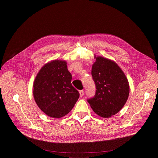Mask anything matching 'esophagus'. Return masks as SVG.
<instances>
[{
    "label": "esophagus",
    "instance_id": "1",
    "mask_svg": "<svg viewBox=\"0 0 158 158\" xmlns=\"http://www.w3.org/2000/svg\"><path fill=\"white\" fill-rule=\"evenodd\" d=\"M79 94H80V96L81 97H82L84 96V92L83 90H81V91H79Z\"/></svg>",
    "mask_w": 158,
    "mask_h": 158
}]
</instances>
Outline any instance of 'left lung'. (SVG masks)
<instances>
[{
    "label": "left lung",
    "instance_id": "left-lung-1",
    "mask_svg": "<svg viewBox=\"0 0 158 158\" xmlns=\"http://www.w3.org/2000/svg\"><path fill=\"white\" fill-rule=\"evenodd\" d=\"M91 74L96 90L94 96L87 99V102L95 113L102 118L116 114L124 106L129 93L124 73L114 62L97 57Z\"/></svg>",
    "mask_w": 158,
    "mask_h": 158
}]
</instances>
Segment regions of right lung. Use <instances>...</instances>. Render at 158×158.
Here are the masks:
<instances>
[{
	"mask_svg": "<svg viewBox=\"0 0 158 158\" xmlns=\"http://www.w3.org/2000/svg\"><path fill=\"white\" fill-rule=\"evenodd\" d=\"M65 61L56 60L44 65L34 83V98L48 116L60 118L74 107L79 93L72 84Z\"/></svg>",
	"mask_w": 158,
	"mask_h": 158,
	"instance_id": "1",
	"label": "right lung"
}]
</instances>
